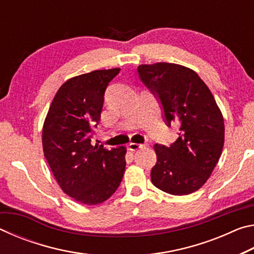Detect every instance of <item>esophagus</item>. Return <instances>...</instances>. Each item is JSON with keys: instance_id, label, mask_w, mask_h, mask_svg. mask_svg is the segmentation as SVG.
I'll return each mask as SVG.
<instances>
[{"instance_id": "1", "label": "esophagus", "mask_w": 254, "mask_h": 254, "mask_svg": "<svg viewBox=\"0 0 254 254\" xmlns=\"http://www.w3.org/2000/svg\"><path fill=\"white\" fill-rule=\"evenodd\" d=\"M144 144H140V143H128V149L131 150V151H136V150H139L141 148H143Z\"/></svg>"}]
</instances>
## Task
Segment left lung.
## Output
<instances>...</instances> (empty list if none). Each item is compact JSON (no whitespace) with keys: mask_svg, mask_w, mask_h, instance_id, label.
<instances>
[{"mask_svg":"<svg viewBox=\"0 0 254 254\" xmlns=\"http://www.w3.org/2000/svg\"><path fill=\"white\" fill-rule=\"evenodd\" d=\"M140 79L161 103L167 126H179L170 145L154 144L151 182L171 195L191 194L207 182L224 145V120L213 94L190 68L157 63L137 67Z\"/></svg>","mask_w":254,"mask_h":254,"instance_id":"left-lung-1","label":"left lung"}]
</instances>
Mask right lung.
<instances>
[{
    "mask_svg": "<svg viewBox=\"0 0 254 254\" xmlns=\"http://www.w3.org/2000/svg\"><path fill=\"white\" fill-rule=\"evenodd\" d=\"M120 68L68 79L53 100L42 127V148L60 188L85 205L101 204L117 191L126 170V147L93 144L104 93Z\"/></svg>",
    "mask_w": 254,
    "mask_h": 254,
    "instance_id": "obj_1",
    "label": "right lung"
}]
</instances>
